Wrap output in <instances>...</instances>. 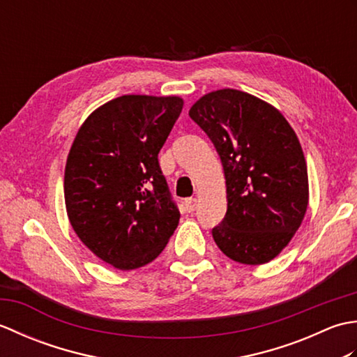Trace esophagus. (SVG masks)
<instances>
[{"label": "esophagus", "instance_id": "obj_1", "mask_svg": "<svg viewBox=\"0 0 357 357\" xmlns=\"http://www.w3.org/2000/svg\"><path fill=\"white\" fill-rule=\"evenodd\" d=\"M184 206H185V210L188 211V213H193V211L196 210V206H198V201H196L195 198H188L184 201Z\"/></svg>", "mask_w": 357, "mask_h": 357}]
</instances>
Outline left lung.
Returning <instances> with one entry per match:
<instances>
[{"instance_id":"left-lung-1","label":"left lung","mask_w":357,"mask_h":357,"mask_svg":"<svg viewBox=\"0 0 357 357\" xmlns=\"http://www.w3.org/2000/svg\"><path fill=\"white\" fill-rule=\"evenodd\" d=\"M188 115L224 167L227 213L211 230L216 245L241 264L271 261L291 241L308 206L298 136L275 107L234 89L204 95Z\"/></svg>"}]
</instances>
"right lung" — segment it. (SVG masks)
<instances>
[{"instance_id":"obj_1","label":"right lung","mask_w":357,"mask_h":357,"mask_svg":"<svg viewBox=\"0 0 357 357\" xmlns=\"http://www.w3.org/2000/svg\"><path fill=\"white\" fill-rule=\"evenodd\" d=\"M178 96L124 95L81 126L67 156L64 199L75 233L119 270L159 256L179 222L158 153L183 110Z\"/></svg>"}]
</instances>
